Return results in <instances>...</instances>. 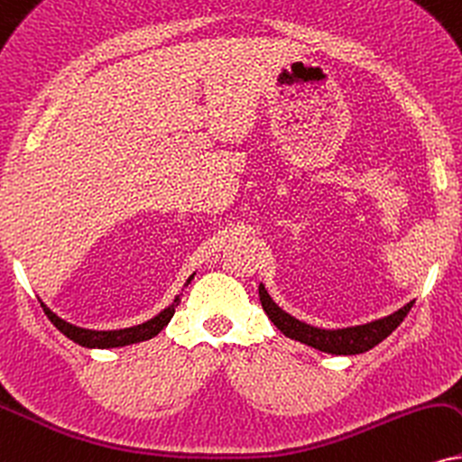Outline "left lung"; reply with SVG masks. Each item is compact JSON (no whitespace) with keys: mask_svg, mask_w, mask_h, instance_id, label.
<instances>
[{"mask_svg":"<svg viewBox=\"0 0 462 462\" xmlns=\"http://www.w3.org/2000/svg\"><path fill=\"white\" fill-rule=\"evenodd\" d=\"M259 300L263 306L265 315L272 319V323L281 329L289 338L300 340V343L312 346V349L334 353V356H356V353H364L373 346H377L381 340L388 338L394 329L401 326L402 319L407 317V312L411 310L413 301H409L407 306H402L401 310L392 312L390 317L377 319V321H370L366 326H356V328H343V329H321L312 328L309 323L298 321V319L287 315L281 306H276V301L270 298V293L265 291L263 284H259Z\"/></svg>","mask_w":462,"mask_h":462,"instance_id":"1","label":"left lung"}]
</instances>
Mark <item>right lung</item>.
Segmentation results:
<instances>
[{
	"mask_svg": "<svg viewBox=\"0 0 462 462\" xmlns=\"http://www.w3.org/2000/svg\"><path fill=\"white\" fill-rule=\"evenodd\" d=\"M192 276L188 278L186 284L192 281ZM178 304H180V298H175L173 304L167 306L161 315L150 319V321L141 323V326L124 328V329H106L105 332V329H85V328L72 326V323L60 319L53 310L47 309V306L40 301V306H42L44 315L51 319V323H53V326L60 329L61 334L68 336L70 340H74V343L81 345V346H88V349H113V346H126V345L141 343V340H150L171 321V317H173V312H175V306Z\"/></svg>",
	"mask_w": 462,
	"mask_h": 462,
	"instance_id": "right-lung-1",
	"label": "right lung"
}]
</instances>
